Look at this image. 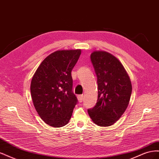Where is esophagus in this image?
<instances>
[{
  "label": "esophagus",
  "mask_w": 159,
  "mask_h": 159,
  "mask_svg": "<svg viewBox=\"0 0 159 159\" xmlns=\"http://www.w3.org/2000/svg\"><path fill=\"white\" fill-rule=\"evenodd\" d=\"M84 98V95H78V99L79 101V102H82Z\"/></svg>",
  "instance_id": "obj_1"
}]
</instances>
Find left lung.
I'll return each mask as SVG.
<instances>
[{"instance_id": "1", "label": "left lung", "mask_w": 159, "mask_h": 159, "mask_svg": "<svg viewBox=\"0 0 159 159\" xmlns=\"http://www.w3.org/2000/svg\"><path fill=\"white\" fill-rule=\"evenodd\" d=\"M90 57L98 78V97L95 107L88 110V114L98 125L111 126L128 107L131 81L122 64L110 53L94 51Z\"/></svg>"}]
</instances>
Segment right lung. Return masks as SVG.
I'll return each instance as SVG.
<instances>
[{"mask_svg": "<svg viewBox=\"0 0 159 159\" xmlns=\"http://www.w3.org/2000/svg\"><path fill=\"white\" fill-rule=\"evenodd\" d=\"M81 50H57L42 61L34 74L30 92L40 118L54 127L68 123L78 99L72 91L71 71Z\"/></svg>", "mask_w": 159, "mask_h": 159, "instance_id": "right-lung-1", "label": "right lung"}]
</instances>
